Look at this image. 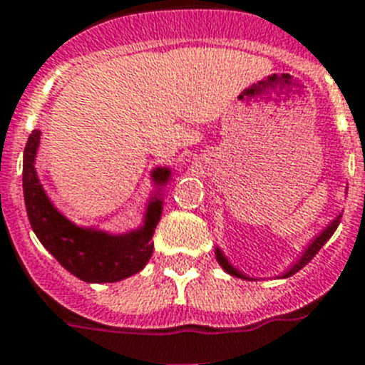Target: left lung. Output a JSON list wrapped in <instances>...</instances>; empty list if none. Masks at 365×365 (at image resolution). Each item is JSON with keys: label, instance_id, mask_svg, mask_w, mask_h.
I'll list each match as a JSON object with an SVG mask.
<instances>
[{"label": "left lung", "instance_id": "1", "mask_svg": "<svg viewBox=\"0 0 365 365\" xmlns=\"http://www.w3.org/2000/svg\"><path fill=\"white\" fill-rule=\"evenodd\" d=\"M340 218H341V215H340V217H338V218H336V220H332L331 226H329L327 230L323 231L322 235H319L318 239L314 240V242L310 244L309 250H307V252H305V255H303V257H301L299 261H297L296 264H294L292 268H290V272H287V274H284V277H290V275H294V274H296V272H299L301 268H303V266H307L310 261H312V259L316 257V253H318L319 250H322L323 244L327 242V240L332 237V233H334V231H336V227H338V224H340ZM217 259H218V262H220V264H222V268H224V270H226L227 274L235 275V277H242V275H240L239 272H237L235 268H233V266H231L230 262L226 261V257L222 255L220 250H217Z\"/></svg>", "mask_w": 365, "mask_h": 365}]
</instances>
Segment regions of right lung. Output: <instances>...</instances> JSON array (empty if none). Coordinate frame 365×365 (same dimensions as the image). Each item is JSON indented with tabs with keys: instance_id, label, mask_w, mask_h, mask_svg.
Here are the masks:
<instances>
[{
	"instance_id": "right-lung-1",
	"label": "right lung",
	"mask_w": 365,
	"mask_h": 365,
	"mask_svg": "<svg viewBox=\"0 0 365 365\" xmlns=\"http://www.w3.org/2000/svg\"><path fill=\"white\" fill-rule=\"evenodd\" d=\"M38 143L40 130H33L24 154V196L31 227L47 252L66 270L88 283H115L143 270L154 250L152 235L160 220L161 202H152L143 230L128 235L112 237L73 226L51 205L38 182L34 170ZM154 176L163 182L169 170L158 169Z\"/></svg>"
}]
</instances>
